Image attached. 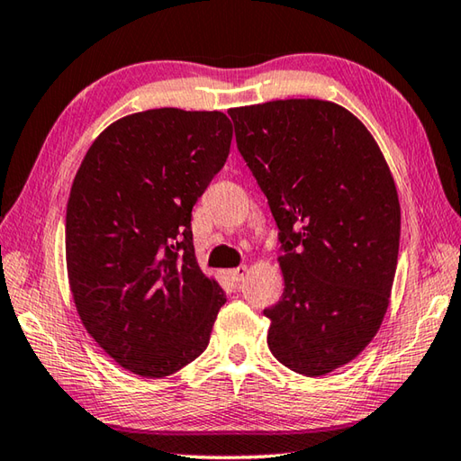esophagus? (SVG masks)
Here are the masks:
<instances>
[{
	"label": "esophagus",
	"mask_w": 461,
	"mask_h": 461,
	"mask_svg": "<svg viewBox=\"0 0 461 461\" xmlns=\"http://www.w3.org/2000/svg\"><path fill=\"white\" fill-rule=\"evenodd\" d=\"M246 274H248V267L246 266H238V267H233V269H228V277L231 279V282H236V284L243 282V277H246Z\"/></svg>",
	"instance_id": "1"
}]
</instances>
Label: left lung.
<instances>
[{
  "mask_svg": "<svg viewBox=\"0 0 461 461\" xmlns=\"http://www.w3.org/2000/svg\"><path fill=\"white\" fill-rule=\"evenodd\" d=\"M228 113L282 243L267 346L295 374L326 375L359 356L390 303L400 249L390 167L338 104L277 99Z\"/></svg>",
  "mask_w": 461,
  "mask_h": 461,
  "instance_id": "obj_1",
  "label": "left lung"
}]
</instances>
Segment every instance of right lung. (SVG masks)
<instances>
[{
  "label": "right lung",
  "instance_id": "right-lung-1",
  "mask_svg": "<svg viewBox=\"0 0 461 461\" xmlns=\"http://www.w3.org/2000/svg\"><path fill=\"white\" fill-rule=\"evenodd\" d=\"M221 112L122 117L87 149L66 212V259L81 321L141 377L202 354L225 294L195 261L192 210L230 156Z\"/></svg>",
  "mask_w": 461,
  "mask_h": 461
}]
</instances>
